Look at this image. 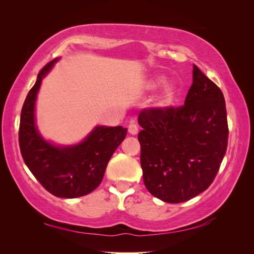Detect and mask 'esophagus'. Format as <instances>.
I'll use <instances>...</instances> for the list:
<instances>
[{
	"mask_svg": "<svg viewBox=\"0 0 254 254\" xmlns=\"http://www.w3.org/2000/svg\"><path fill=\"white\" fill-rule=\"evenodd\" d=\"M128 132L130 134H137V132H139V128H137V126L135 124H129L128 126Z\"/></svg>",
	"mask_w": 254,
	"mask_h": 254,
	"instance_id": "obj_1",
	"label": "esophagus"
}]
</instances>
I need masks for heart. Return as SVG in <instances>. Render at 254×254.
I'll return each instance as SVG.
<instances>
[{
  "instance_id": "heart-1",
  "label": "heart",
  "mask_w": 254,
  "mask_h": 254,
  "mask_svg": "<svg viewBox=\"0 0 254 254\" xmlns=\"http://www.w3.org/2000/svg\"><path fill=\"white\" fill-rule=\"evenodd\" d=\"M166 81V77L163 75H156L147 82L148 90H156L159 87L162 86ZM179 91L176 84L174 83H166L165 86L161 90L160 94L156 101V106L160 109H166L168 107H172L178 99Z\"/></svg>"
}]
</instances>
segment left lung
<instances>
[{
  "mask_svg": "<svg viewBox=\"0 0 254 254\" xmlns=\"http://www.w3.org/2000/svg\"><path fill=\"white\" fill-rule=\"evenodd\" d=\"M137 134L143 179L149 193L179 203L211 186L228 146L224 94L193 65V83L178 108L141 111Z\"/></svg>",
  "mask_w": 254,
  "mask_h": 254,
  "instance_id": "8db88e82",
  "label": "left lung"
}]
</instances>
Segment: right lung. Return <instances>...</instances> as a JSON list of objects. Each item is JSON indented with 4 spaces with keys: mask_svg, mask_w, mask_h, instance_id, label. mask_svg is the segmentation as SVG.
I'll use <instances>...</instances> for the list:
<instances>
[{
    "mask_svg": "<svg viewBox=\"0 0 254 254\" xmlns=\"http://www.w3.org/2000/svg\"><path fill=\"white\" fill-rule=\"evenodd\" d=\"M59 58L39 72L22 107L19 144L29 171L51 194L60 198L81 197L101 184L110 158L124 141L127 129L122 126H96L75 145L59 146L44 140L38 131L35 106L42 79Z\"/></svg>",
    "mask_w": 254,
    "mask_h": 254,
    "instance_id": "1",
    "label": "right lung"
}]
</instances>
